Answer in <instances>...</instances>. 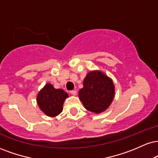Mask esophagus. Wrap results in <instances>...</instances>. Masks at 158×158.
I'll use <instances>...</instances> for the list:
<instances>
[{"label": "esophagus", "instance_id": "obj_1", "mask_svg": "<svg viewBox=\"0 0 158 158\" xmlns=\"http://www.w3.org/2000/svg\"><path fill=\"white\" fill-rule=\"evenodd\" d=\"M70 93H71V94L73 95V96H76V95H77V91H76V90H71Z\"/></svg>", "mask_w": 158, "mask_h": 158}]
</instances>
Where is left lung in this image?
<instances>
[{
  "label": "left lung",
  "mask_w": 158,
  "mask_h": 158,
  "mask_svg": "<svg viewBox=\"0 0 158 158\" xmlns=\"http://www.w3.org/2000/svg\"><path fill=\"white\" fill-rule=\"evenodd\" d=\"M115 86L113 79L104 72L90 71L83 81L79 98L85 109L96 114L105 111L113 102Z\"/></svg>",
  "instance_id": "obj_1"
}]
</instances>
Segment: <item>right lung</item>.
Listing matches in <instances>:
<instances>
[{"label": "right lung", "instance_id": "1", "mask_svg": "<svg viewBox=\"0 0 158 158\" xmlns=\"http://www.w3.org/2000/svg\"><path fill=\"white\" fill-rule=\"evenodd\" d=\"M68 94L62 89H56L50 83L45 85L38 93L37 103L40 109L49 117H56L62 113L64 100Z\"/></svg>", "mask_w": 158, "mask_h": 158}]
</instances>
